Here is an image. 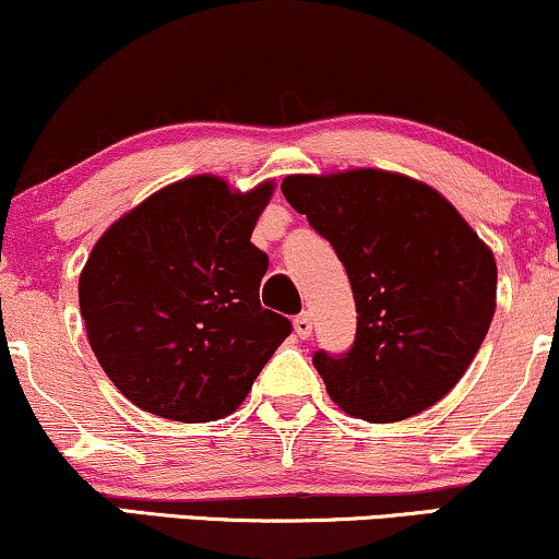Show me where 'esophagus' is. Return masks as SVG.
<instances>
[{
  "label": "esophagus",
  "mask_w": 559,
  "mask_h": 559,
  "mask_svg": "<svg viewBox=\"0 0 559 559\" xmlns=\"http://www.w3.org/2000/svg\"><path fill=\"white\" fill-rule=\"evenodd\" d=\"M294 330H296V335L301 337V341H307V337L312 335V317H309V312H301L299 317H296Z\"/></svg>",
  "instance_id": "1"
}]
</instances>
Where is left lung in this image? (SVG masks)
I'll return each mask as SVG.
<instances>
[{
  "label": "left lung",
  "mask_w": 559,
  "mask_h": 559,
  "mask_svg": "<svg viewBox=\"0 0 559 559\" xmlns=\"http://www.w3.org/2000/svg\"><path fill=\"white\" fill-rule=\"evenodd\" d=\"M281 190L335 247L356 299L350 350L314 353L332 402L369 423L436 405L496 314L490 247L438 190L386 169L288 175Z\"/></svg>",
  "instance_id": "left-lung-1"
}]
</instances>
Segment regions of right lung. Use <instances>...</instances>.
Returning a JSON list of instances; mask_svg holds the SVG:
<instances>
[{"label":"right lung","instance_id":"obj_1","mask_svg":"<svg viewBox=\"0 0 559 559\" xmlns=\"http://www.w3.org/2000/svg\"><path fill=\"white\" fill-rule=\"evenodd\" d=\"M273 180L239 193L195 175L118 218L80 275L92 350L123 397L180 423L242 405L286 317L260 307L267 255L250 242Z\"/></svg>","mask_w":559,"mask_h":559}]
</instances>
